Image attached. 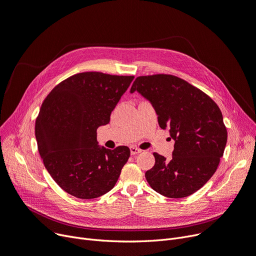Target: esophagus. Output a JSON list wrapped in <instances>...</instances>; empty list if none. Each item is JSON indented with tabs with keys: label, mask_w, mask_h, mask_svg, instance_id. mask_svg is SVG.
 <instances>
[{
	"label": "esophagus",
	"mask_w": 256,
	"mask_h": 256,
	"mask_svg": "<svg viewBox=\"0 0 256 256\" xmlns=\"http://www.w3.org/2000/svg\"><path fill=\"white\" fill-rule=\"evenodd\" d=\"M130 152H131L132 155H136V154L140 153L142 150L138 149V148H136V147H133V146H132V147H130Z\"/></svg>",
	"instance_id": "obj_1"
}]
</instances>
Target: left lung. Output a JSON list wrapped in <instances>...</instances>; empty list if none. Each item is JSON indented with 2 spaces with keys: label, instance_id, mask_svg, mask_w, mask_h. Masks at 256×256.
<instances>
[{
  "label": "left lung",
  "instance_id": "8db88e82",
  "mask_svg": "<svg viewBox=\"0 0 256 256\" xmlns=\"http://www.w3.org/2000/svg\"><path fill=\"white\" fill-rule=\"evenodd\" d=\"M138 90L153 105L160 128L175 140L166 160L153 153L154 166L144 176L150 186L168 198H184L200 190L216 171L227 142L220 108L210 96L173 75L140 76Z\"/></svg>",
  "mask_w": 256,
  "mask_h": 256
}]
</instances>
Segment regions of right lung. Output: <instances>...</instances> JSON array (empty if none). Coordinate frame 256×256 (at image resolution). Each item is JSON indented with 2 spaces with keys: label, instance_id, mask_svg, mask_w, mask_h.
I'll use <instances>...</instances> for the list:
<instances>
[{
  "label": "right lung",
  "instance_id": "add662e5",
  "mask_svg": "<svg viewBox=\"0 0 256 256\" xmlns=\"http://www.w3.org/2000/svg\"><path fill=\"white\" fill-rule=\"evenodd\" d=\"M133 78L79 72L57 84L44 100L35 122L38 152L48 174L72 196L98 198L116 186L130 150L100 148L96 129L109 123Z\"/></svg>",
  "mask_w": 256,
  "mask_h": 256
}]
</instances>
